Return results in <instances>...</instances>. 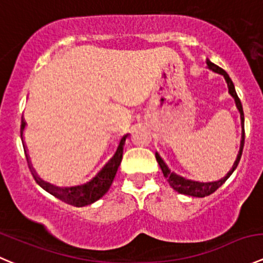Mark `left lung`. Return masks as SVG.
I'll use <instances>...</instances> for the list:
<instances>
[{"label":"left lung","instance_id":"8db88e82","mask_svg":"<svg viewBox=\"0 0 263 263\" xmlns=\"http://www.w3.org/2000/svg\"><path fill=\"white\" fill-rule=\"evenodd\" d=\"M206 64H207V67H209L210 70H212V71L217 72V74L222 75V77L225 78L226 83H228L229 93H230V96L234 98V101H235V106H236V108H238L239 114H240L241 140H240V147H239L238 156H236L235 161H234V165L231 166V168L229 170V173L226 174L223 178H221L220 180L209 181V183H202V181H194V180H191V179H185V178H183V176L178 175V174L173 173V171L168 168V166L165 163V161L161 158V156L158 155L157 152H156V160H157L158 165H160L161 170H162L163 176L167 179V181H168V184H170L171 188H173L174 191H176L178 193H180V194H185V196H192V197H198V198H202V197H206V196H210V194H212L215 191H217V189H219L220 186L222 185V184L225 183V181L228 180L229 178H230V175L234 173V170H235L236 166H238L239 161H240L241 152H243V147H244V112H243V106H241L240 100H239L238 95H236L235 87H234V84H233V80L230 79V77H229L228 72H226L225 70L221 69V67L217 66V65H215L214 62L210 61L209 59L206 60Z\"/></svg>","mask_w":263,"mask_h":263}]
</instances>
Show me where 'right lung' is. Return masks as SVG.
<instances>
[{"label":"right lung","instance_id":"1","mask_svg":"<svg viewBox=\"0 0 263 263\" xmlns=\"http://www.w3.org/2000/svg\"><path fill=\"white\" fill-rule=\"evenodd\" d=\"M25 123L24 118L22 119V142L23 147H24L25 156H27L28 165H29L30 171H32L33 176H34L35 181H37L38 185L41 188H43L44 191L48 192L49 194H52L53 197H56L60 201L65 202L67 204H71L75 207H84L88 204L95 203L96 201H98L100 198H102L107 191L110 189L111 184H112L114 178H115L116 173H118V168L120 166L121 160H123V149L124 144H125V140L128 138L129 134H125L119 142L118 148H116V152L114 153L112 157L107 161V162L103 165V167L90 179L89 181L84 184H80V185H74V186H57L53 184H49L47 181L42 180V179L38 176V174L35 173V170L33 168L32 163H30L29 155H28L27 145L24 143V138H23V133H24Z\"/></svg>","mask_w":263,"mask_h":263}]
</instances>
